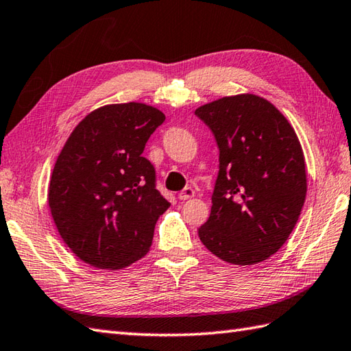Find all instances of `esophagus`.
Wrapping results in <instances>:
<instances>
[{
    "label": "esophagus",
    "instance_id": "obj_1",
    "mask_svg": "<svg viewBox=\"0 0 351 351\" xmlns=\"http://www.w3.org/2000/svg\"><path fill=\"white\" fill-rule=\"evenodd\" d=\"M178 197L181 199V200H189V199L194 197V190H193V186H185V189H184L181 193H179Z\"/></svg>",
    "mask_w": 351,
    "mask_h": 351
}]
</instances>
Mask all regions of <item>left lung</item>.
Instances as JSON below:
<instances>
[{
  "label": "left lung",
  "instance_id": "obj_1",
  "mask_svg": "<svg viewBox=\"0 0 351 351\" xmlns=\"http://www.w3.org/2000/svg\"><path fill=\"white\" fill-rule=\"evenodd\" d=\"M194 113L219 149L213 208L199 238L224 262H263L287 241L305 202V160L295 130L254 94L224 97Z\"/></svg>",
  "mask_w": 351,
  "mask_h": 351
}]
</instances>
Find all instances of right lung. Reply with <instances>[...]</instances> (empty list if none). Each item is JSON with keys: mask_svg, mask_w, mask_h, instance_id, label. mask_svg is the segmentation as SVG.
Listing matches in <instances>:
<instances>
[{"mask_svg": "<svg viewBox=\"0 0 351 351\" xmlns=\"http://www.w3.org/2000/svg\"><path fill=\"white\" fill-rule=\"evenodd\" d=\"M165 113L142 103L109 104L79 122L55 162L49 206L61 238L85 263L121 269L149 251L170 203L142 157Z\"/></svg>", "mask_w": 351, "mask_h": 351, "instance_id": "1", "label": "right lung"}]
</instances>
